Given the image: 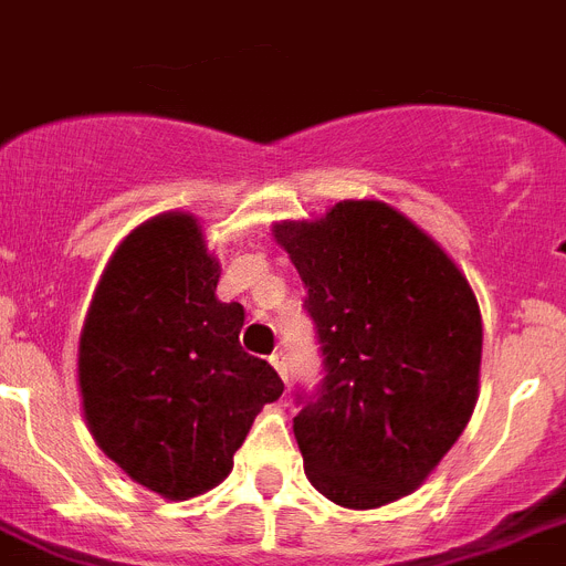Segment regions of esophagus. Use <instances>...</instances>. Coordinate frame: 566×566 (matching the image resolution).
Instances as JSON below:
<instances>
[{
	"label": "esophagus",
	"mask_w": 566,
	"mask_h": 566,
	"mask_svg": "<svg viewBox=\"0 0 566 566\" xmlns=\"http://www.w3.org/2000/svg\"><path fill=\"white\" fill-rule=\"evenodd\" d=\"M270 365H273L275 371H279V377L287 382V356H284V350H275V354L270 356Z\"/></svg>",
	"instance_id": "obj_1"
}]
</instances>
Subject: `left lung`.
<instances>
[{"label":"left lung","instance_id":"1","mask_svg":"<svg viewBox=\"0 0 566 566\" xmlns=\"http://www.w3.org/2000/svg\"><path fill=\"white\" fill-rule=\"evenodd\" d=\"M273 235L305 282L325 365L316 394H296L307 481L348 510L400 501L478 402L483 325L467 275L382 201H339Z\"/></svg>","mask_w":566,"mask_h":566}]
</instances>
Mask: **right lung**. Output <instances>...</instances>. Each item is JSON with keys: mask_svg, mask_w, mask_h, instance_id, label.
Segmentation results:
<instances>
[{"mask_svg": "<svg viewBox=\"0 0 566 566\" xmlns=\"http://www.w3.org/2000/svg\"><path fill=\"white\" fill-rule=\"evenodd\" d=\"M198 218L164 212L108 259L80 334L77 377L94 440L140 486L187 501L232 469L284 382L241 348L244 307L218 302Z\"/></svg>", "mask_w": 566, "mask_h": 566, "instance_id": "obj_1", "label": "right lung"}]
</instances>
